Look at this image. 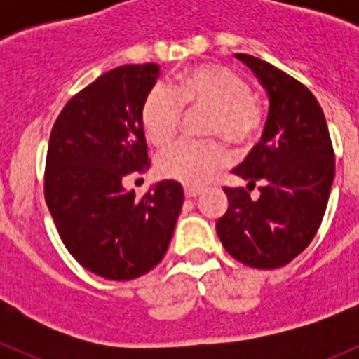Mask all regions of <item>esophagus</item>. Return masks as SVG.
Masks as SVG:
<instances>
[{"instance_id": "esophagus-1", "label": "esophagus", "mask_w": 359, "mask_h": 359, "mask_svg": "<svg viewBox=\"0 0 359 359\" xmlns=\"http://www.w3.org/2000/svg\"><path fill=\"white\" fill-rule=\"evenodd\" d=\"M201 194V190L199 189H192V187H185V196L187 198H198Z\"/></svg>"}]
</instances>
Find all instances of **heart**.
<instances>
[{
	"instance_id": "heart-1",
	"label": "heart",
	"mask_w": 359,
	"mask_h": 359,
	"mask_svg": "<svg viewBox=\"0 0 359 359\" xmlns=\"http://www.w3.org/2000/svg\"><path fill=\"white\" fill-rule=\"evenodd\" d=\"M187 109H208L205 136L233 145L255 140L266 122L264 104L252 93L243 75L219 65H201L183 72L176 86H152L142 102V126L151 144L167 145L180 129ZM230 158L219 142L182 140L158 156V172L187 187H203Z\"/></svg>"
}]
</instances>
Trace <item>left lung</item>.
Segmentation results:
<instances>
[{"mask_svg": "<svg viewBox=\"0 0 359 359\" xmlns=\"http://www.w3.org/2000/svg\"><path fill=\"white\" fill-rule=\"evenodd\" d=\"M250 66L269 95L261 142L233 174L259 185L253 200L244 187H224L228 208L215 223L224 250L257 269L286 266L315 239L334 180V149L315 95L277 66L248 53Z\"/></svg>", "mask_w": 359, "mask_h": 359, "instance_id": "left-lung-1", "label": "left lung"}]
</instances>
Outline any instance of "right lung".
Returning a JSON list of instances; mask_svg holds the SVG:
<instances>
[{"label": "right lung", "instance_id": "add662e5", "mask_svg": "<svg viewBox=\"0 0 359 359\" xmlns=\"http://www.w3.org/2000/svg\"><path fill=\"white\" fill-rule=\"evenodd\" d=\"M160 73L154 62L106 72L73 95L57 116L44 167V199L75 261L107 280H131L165 257L183 189L158 183L136 198L123 180L144 174L142 102Z\"/></svg>", "mask_w": 359, "mask_h": 359}]
</instances>
